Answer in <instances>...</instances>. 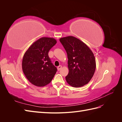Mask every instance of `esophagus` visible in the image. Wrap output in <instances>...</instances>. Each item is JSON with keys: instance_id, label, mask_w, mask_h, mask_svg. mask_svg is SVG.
<instances>
[{"instance_id": "34e87169", "label": "esophagus", "mask_w": 122, "mask_h": 122, "mask_svg": "<svg viewBox=\"0 0 122 122\" xmlns=\"http://www.w3.org/2000/svg\"><path fill=\"white\" fill-rule=\"evenodd\" d=\"M62 68V66H59L57 67V70L58 71H60V70H61V69Z\"/></svg>"}]
</instances>
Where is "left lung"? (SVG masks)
<instances>
[{
	"label": "left lung",
	"mask_w": 122,
	"mask_h": 122,
	"mask_svg": "<svg viewBox=\"0 0 122 122\" xmlns=\"http://www.w3.org/2000/svg\"><path fill=\"white\" fill-rule=\"evenodd\" d=\"M60 41L67 53L68 83L74 87L84 86L93 77L96 64L94 55L86 44L74 36L61 38Z\"/></svg>",
	"instance_id": "obj_1"
}]
</instances>
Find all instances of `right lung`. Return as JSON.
I'll return each instance as SVG.
<instances>
[{"label":"right lung","mask_w":122,"mask_h":122,"mask_svg":"<svg viewBox=\"0 0 122 122\" xmlns=\"http://www.w3.org/2000/svg\"><path fill=\"white\" fill-rule=\"evenodd\" d=\"M56 43L54 38H41L33 43L24 55L23 72L29 81L36 86L49 84L57 71L48 56L49 51Z\"/></svg>","instance_id":"1"}]
</instances>
